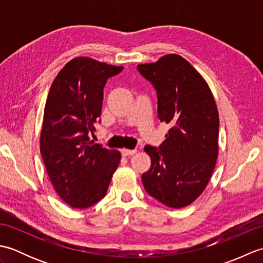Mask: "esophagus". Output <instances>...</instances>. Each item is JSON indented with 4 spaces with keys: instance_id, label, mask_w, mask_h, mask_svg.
<instances>
[{
    "instance_id": "34e87169",
    "label": "esophagus",
    "mask_w": 263,
    "mask_h": 263,
    "mask_svg": "<svg viewBox=\"0 0 263 263\" xmlns=\"http://www.w3.org/2000/svg\"><path fill=\"white\" fill-rule=\"evenodd\" d=\"M121 153H122V156H124V157H128V156L135 155L137 153V150L136 149H132V150L131 149H122Z\"/></svg>"
}]
</instances>
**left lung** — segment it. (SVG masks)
<instances>
[{"label":"left lung","mask_w":263,"mask_h":263,"mask_svg":"<svg viewBox=\"0 0 263 263\" xmlns=\"http://www.w3.org/2000/svg\"><path fill=\"white\" fill-rule=\"evenodd\" d=\"M157 93L160 122L171 127L165 141L146 146L152 166L142 174L149 195L171 208H183L203 192L218 156L219 117L209 86L180 55L139 64Z\"/></svg>","instance_id":"left-lung-1"}]
</instances>
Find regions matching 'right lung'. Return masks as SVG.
Masks as SVG:
<instances>
[{
	"label": "right lung",
	"instance_id": "obj_1",
	"mask_svg": "<svg viewBox=\"0 0 263 263\" xmlns=\"http://www.w3.org/2000/svg\"><path fill=\"white\" fill-rule=\"evenodd\" d=\"M123 66L89 58L66 63L49 89L41 133V153L55 191L72 208L102 200L120 164L117 150L93 143L100 122L104 87Z\"/></svg>",
	"mask_w": 263,
	"mask_h": 263
}]
</instances>
